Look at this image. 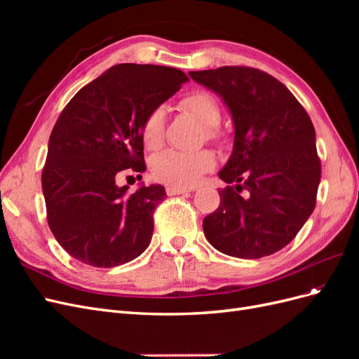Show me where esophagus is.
<instances>
[{
	"label": "esophagus",
	"instance_id": "1",
	"mask_svg": "<svg viewBox=\"0 0 359 359\" xmlns=\"http://www.w3.org/2000/svg\"><path fill=\"white\" fill-rule=\"evenodd\" d=\"M191 189H184V187H178V186H168L166 187V193L169 196H173V194H186L189 193Z\"/></svg>",
	"mask_w": 359,
	"mask_h": 359
}]
</instances>
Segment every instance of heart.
Here are the masks:
<instances>
[{
    "label": "heart",
    "instance_id": "heart-1",
    "mask_svg": "<svg viewBox=\"0 0 359 359\" xmlns=\"http://www.w3.org/2000/svg\"><path fill=\"white\" fill-rule=\"evenodd\" d=\"M180 106L182 111L189 112L198 121L205 126L206 139L219 142L223 132L217 126L222 118L220 104L210 93L194 91L184 95ZM165 119L166 114L163 107L151 111L140 127V137L145 148L157 149L165 137ZM215 166V156L208 149L196 151H178L166 149L153 157L149 163V170L160 182H168L170 186L191 187Z\"/></svg>",
    "mask_w": 359,
    "mask_h": 359
}]
</instances>
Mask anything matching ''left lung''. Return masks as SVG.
Here are the masks:
<instances>
[{
    "label": "left lung",
    "mask_w": 359,
    "mask_h": 359,
    "mask_svg": "<svg viewBox=\"0 0 359 359\" xmlns=\"http://www.w3.org/2000/svg\"><path fill=\"white\" fill-rule=\"evenodd\" d=\"M190 76L222 97L235 124L232 156L219 177L236 186L219 190V208L203 219L206 240L240 259L273 255L316 205L320 158L311 119L283 83L259 69L224 66Z\"/></svg>",
    "instance_id": "obj_1"
}]
</instances>
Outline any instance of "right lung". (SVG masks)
I'll list each match as a JSON object with an SVG mask.
<instances>
[{"instance_id":"add662e5","label":"right lung","mask_w":359,"mask_h":359,"mask_svg":"<svg viewBox=\"0 0 359 359\" xmlns=\"http://www.w3.org/2000/svg\"><path fill=\"white\" fill-rule=\"evenodd\" d=\"M187 81L173 67L116 64L64 107L49 137L41 189L50 231L74 259L112 268L149 245L165 187L127 193L116 180L145 172L144 119Z\"/></svg>"}]
</instances>
